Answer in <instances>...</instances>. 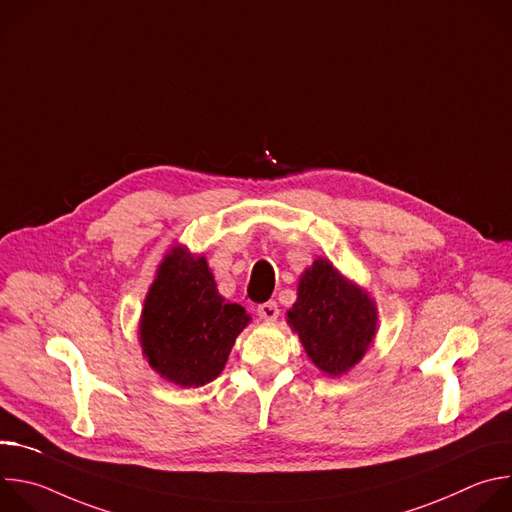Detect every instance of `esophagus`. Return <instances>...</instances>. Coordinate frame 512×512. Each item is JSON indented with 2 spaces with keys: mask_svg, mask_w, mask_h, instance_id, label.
<instances>
[{
  "mask_svg": "<svg viewBox=\"0 0 512 512\" xmlns=\"http://www.w3.org/2000/svg\"><path fill=\"white\" fill-rule=\"evenodd\" d=\"M257 316L261 320H275L279 316V306L273 300L265 302V304H259L257 306Z\"/></svg>",
  "mask_w": 512,
  "mask_h": 512,
  "instance_id": "esophagus-1",
  "label": "esophagus"
}]
</instances>
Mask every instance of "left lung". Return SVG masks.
Segmentation results:
<instances>
[{
	"label": "left lung",
	"mask_w": 512,
	"mask_h": 512,
	"mask_svg": "<svg viewBox=\"0 0 512 512\" xmlns=\"http://www.w3.org/2000/svg\"><path fill=\"white\" fill-rule=\"evenodd\" d=\"M287 322L316 367L332 377L352 369L375 336L377 310L373 300L346 281L330 261L318 259L298 287V302Z\"/></svg>",
	"instance_id": "left-lung-1"
}]
</instances>
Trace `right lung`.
<instances>
[{"instance_id": "1", "label": "right lung", "mask_w": 512, "mask_h": 512, "mask_svg": "<svg viewBox=\"0 0 512 512\" xmlns=\"http://www.w3.org/2000/svg\"><path fill=\"white\" fill-rule=\"evenodd\" d=\"M247 324L243 306L218 296L206 259L174 249L145 298L139 338L164 379L200 387L221 375L235 338Z\"/></svg>"}]
</instances>
